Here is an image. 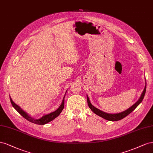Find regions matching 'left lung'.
Returning <instances> with one entry per match:
<instances>
[{"mask_svg":"<svg viewBox=\"0 0 153 153\" xmlns=\"http://www.w3.org/2000/svg\"><path fill=\"white\" fill-rule=\"evenodd\" d=\"M146 91V86H145V88H144V90H143V92H142V94L140 96V99H138V101L136 103L133 104V105L131 107H130L129 109H128L127 110H126L123 112L119 113H116V114H110V113H106L105 112H103L101 110H99V109H97V108H96L95 107H94L92 105V104L90 103L88 96H87V102H88V105L89 108L91 109V110L94 113H95L96 115L101 117L102 118H103V119L108 120L117 121V120L123 119L126 116H128L129 114V113H131L134 110V109L139 105L140 103L142 101L143 97H144Z\"/></svg>","mask_w":153,"mask_h":153,"instance_id":"1","label":"left lung"}]
</instances>
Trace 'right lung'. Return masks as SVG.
I'll return each instance as SVG.
<instances>
[{"instance_id": "add662e5", "label": "right lung", "mask_w": 153, "mask_h": 153, "mask_svg": "<svg viewBox=\"0 0 153 153\" xmlns=\"http://www.w3.org/2000/svg\"><path fill=\"white\" fill-rule=\"evenodd\" d=\"M65 99V97L63 99L62 104H61L60 106L58 108L57 110H56L54 112H52L48 115H45L44 116H43L42 118H40V119H33V118H32L31 117H30L28 114H27V113H26L25 111H24L22 110V109L18 105H16V104L12 101L11 97H10V101H11L12 106H13L15 110L18 111L24 118H25L26 120H27L28 121L30 122V123H34V124H39V125H43V124H45L48 123H49V122L52 121V120H54L55 118L57 117L60 114L61 112L62 111V110L64 108V104H65V99Z\"/></svg>"}]
</instances>
